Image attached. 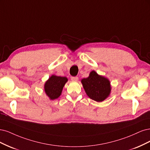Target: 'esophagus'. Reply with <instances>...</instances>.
Masks as SVG:
<instances>
[{"instance_id": "34e87169", "label": "esophagus", "mask_w": 150, "mask_h": 150, "mask_svg": "<svg viewBox=\"0 0 150 150\" xmlns=\"http://www.w3.org/2000/svg\"><path fill=\"white\" fill-rule=\"evenodd\" d=\"M71 81H76L77 80H79V77H77V76H71Z\"/></svg>"}]
</instances>
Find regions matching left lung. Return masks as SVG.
Masks as SVG:
<instances>
[{
    "instance_id": "8db88e82",
    "label": "left lung",
    "mask_w": 150,
    "mask_h": 150,
    "mask_svg": "<svg viewBox=\"0 0 150 150\" xmlns=\"http://www.w3.org/2000/svg\"><path fill=\"white\" fill-rule=\"evenodd\" d=\"M81 83L88 97L97 102H101L110 95V81L94 70L90 72L87 78L81 79Z\"/></svg>"
}]
</instances>
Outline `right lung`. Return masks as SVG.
<instances>
[{"mask_svg": "<svg viewBox=\"0 0 150 150\" xmlns=\"http://www.w3.org/2000/svg\"><path fill=\"white\" fill-rule=\"evenodd\" d=\"M68 79L65 76L52 75L49 77L44 84V91L50 100H54L59 97Z\"/></svg>", "mask_w": 150, "mask_h": 150, "instance_id": "1", "label": "right lung"}]
</instances>
